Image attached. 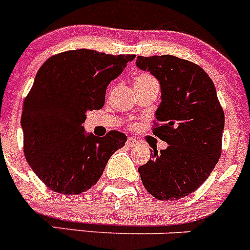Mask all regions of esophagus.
I'll return each instance as SVG.
<instances>
[{
  "instance_id": "obj_1",
  "label": "esophagus",
  "mask_w": 250,
  "mask_h": 250,
  "mask_svg": "<svg viewBox=\"0 0 250 250\" xmlns=\"http://www.w3.org/2000/svg\"><path fill=\"white\" fill-rule=\"evenodd\" d=\"M137 144H139V142H137L136 140L134 139V137H129V139H127V141H126V146L127 147H135V146H137Z\"/></svg>"
}]
</instances>
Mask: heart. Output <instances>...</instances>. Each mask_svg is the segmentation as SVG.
Returning a JSON list of instances; mask_svg holds the SVG:
<instances>
[{
  "instance_id": "heart-1",
  "label": "heart",
  "mask_w": 250,
  "mask_h": 250,
  "mask_svg": "<svg viewBox=\"0 0 250 250\" xmlns=\"http://www.w3.org/2000/svg\"><path fill=\"white\" fill-rule=\"evenodd\" d=\"M149 83H156L157 84L156 80L147 73H140L134 78V84H149Z\"/></svg>"
}]
</instances>
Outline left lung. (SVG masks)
Returning <instances> with one entry per match:
<instances>
[{"instance_id": "8db88e82", "label": "left lung", "mask_w": 250, "mask_h": 250, "mask_svg": "<svg viewBox=\"0 0 250 250\" xmlns=\"http://www.w3.org/2000/svg\"><path fill=\"white\" fill-rule=\"evenodd\" d=\"M136 66L161 85L153 134L167 142L139 167L142 184L158 200H178L199 189L217 165L225 114L216 88L199 65L173 55L137 56Z\"/></svg>"}]
</instances>
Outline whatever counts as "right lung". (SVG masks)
I'll return each instance as SVG.
<instances>
[{
  "mask_svg": "<svg viewBox=\"0 0 250 250\" xmlns=\"http://www.w3.org/2000/svg\"><path fill=\"white\" fill-rule=\"evenodd\" d=\"M134 59L78 49L51 56L39 68L21 125L27 162L49 189L65 195L87 191L125 145L123 132L98 137L82 124L88 110L103 108L108 84Z\"/></svg>",
  "mask_w": 250,
  "mask_h": 250,
  "instance_id": "obj_1",
  "label": "right lung"
}]
</instances>
